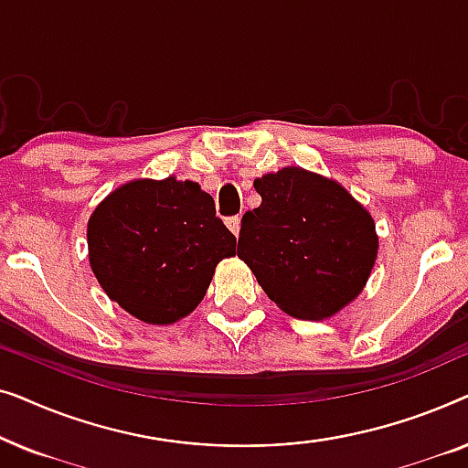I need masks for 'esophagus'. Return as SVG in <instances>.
<instances>
[{"label":"esophagus","mask_w":468,"mask_h":468,"mask_svg":"<svg viewBox=\"0 0 468 468\" xmlns=\"http://www.w3.org/2000/svg\"><path fill=\"white\" fill-rule=\"evenodd\" d=\"M226 226L229 228V232H232L234 236H239V234H240V217H239V215H236V217H228Z\"/></svg>","instance_id":"obj_1"}]
</instances>
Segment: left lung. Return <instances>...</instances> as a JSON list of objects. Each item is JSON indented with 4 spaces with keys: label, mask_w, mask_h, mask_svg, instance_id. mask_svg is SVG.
<instances>
[{
    "label": "left lung",
    "mask_w": 468,
    "mask_h": 468,
    "mask_svg": "<svg viewBox=\"0 0 468 468\" xmlns=\"http://www.w3.org/2000/svg\"><path fill=\"white\" fill-rule=\"evenodd\" d=\"M253 187L261 204L242 215L239 258L290 315H335L373 271V217L341 185L303 168L255 178Z\"/></svg>",
    "instance_id": "1"
}]
</instances>
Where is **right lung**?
Segmentation results:
<instances>
[{
	"label": "right lung",
	"instance_id": "right-lung-1",
	"mask_svg": "<svg viewBox=\"0 0 468 468\" xmlns=\"http://www.w3.org/2000/svg\"><path fill=\"white\" fill-rule=\"evenodd\" d=\"M89 261L104 292L146 324H175L202 303L236 239L200 185L132 181L89 219Z\"/></svg>",
	"mask_w": 468,
	"mask_h": 468
}]
</instances>
